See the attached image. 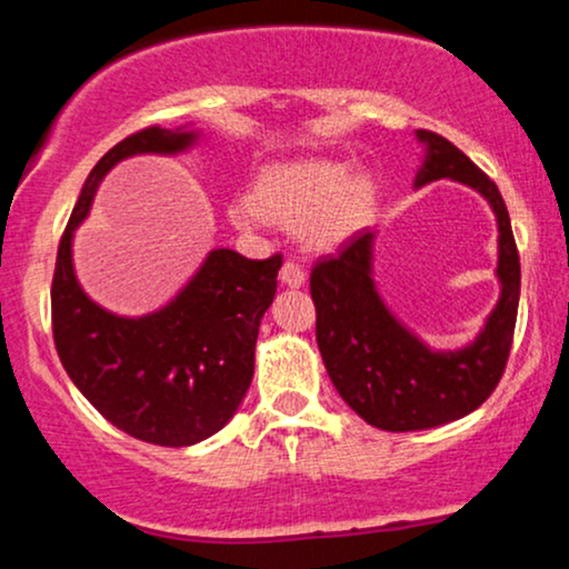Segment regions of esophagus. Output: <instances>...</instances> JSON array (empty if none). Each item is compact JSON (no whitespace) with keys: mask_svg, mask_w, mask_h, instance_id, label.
I'll return each instance as SVG.
<instances>
[{"mask_svg":"<svg viewBox=\"0 0 569 569\" xmlns=\"http://www.w3.org/2000/svg\"><path fill=\"white\" fill-rule=\"evenodd\" d=\"M305 267L297 262V259H289L283 267H280V283L289 286V289H302L305 286Z\"/></svg>","mask_w":569,"mask_h":569,"instance_id":"esophagus-1","label":"esophagus"}]
</instances>
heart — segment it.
<instances>
[{
  "label": "heart",
  "mask_w": 569,
  "mask_h": 569,
  "mask_svg": "<svg viewBox=\"0 0 569 569\" xmlns=\"http://www.w3.org/2000/svg\"><path fill=\"white\" fill-rule=\"evenodd\" d=\"M377 189L371 176L350 162L302 158L267 166L251 194L232 202L234 224L253 230L267 219L297 227L310 248H335L371 219Z\"/></svg>",
  "instance_id": "1"
}]
</instances>
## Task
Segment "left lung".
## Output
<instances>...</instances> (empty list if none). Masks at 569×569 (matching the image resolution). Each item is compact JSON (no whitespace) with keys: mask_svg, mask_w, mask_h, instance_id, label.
Masks as SVG:
<instances>
[{"mask_svg":"<svg viewBox=\"0 0 569 569\" xmlns=\"http://www.w3.org/2000/svg\"><path fill=\"white\" fill-rule=\"evenodd\" d=\"M417 139L426 143V160L415 187L455 179L485 194L492 206L502 289L479 337L460 350L439 352L396 321L377 293L371 280L375 232L350 234L337 257L318 259L310 272V293L326 371L358 417L393 433L460 420L492 396L511 352L521 286L519 251L500 189L443 136L417 130Z\"/></svg>","mask_w":569,"mask_h":569,"instance_id":"obj_1","label":"left lung"}]
</instances>
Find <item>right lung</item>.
Instances as JSON below:
<instances>
[{
	"instance_id": "right-lung-1",
	"label": "right lung",
	"mask_w": 569,
	"mask_h": 569,
	"mask_svg": "<svg viewBox=\"0 0 569 569\" xmlns=\"http://www.w3.org/2000/svg\"><path fill=\"white\" fill-rule=\"evenodd\" d=\"M194 139V130L149 126L96 162L58 243L50 289L56 350L71 382L114 428L158 447H192L232 420L251 385L259 323L276 297L283 259L213 248L171 305L122 318L77 283L71 238L117 162L184 152Z\"/></svg>"
}]
</instances>
